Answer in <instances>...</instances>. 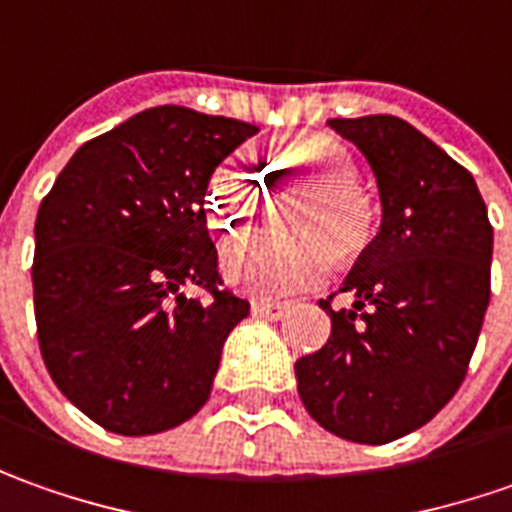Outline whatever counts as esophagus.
Listing matches in <instances>:
<instances>
[{
	"instance_id": "34e87169",
	"label": "esophagus",
	"mask_w": 512,
	"mask_h": 512,
	"mask_svg": "<svg viewBox=\"0 0 512 512\" xmlns=\"http://www.w3.org/2000/svg\"><path fill=\"white\" fill-rule=\"evenodd\" d=\"M286 303H269V300H255L252 303V314L255 317H263V320H280L286 314Z\"/></svg>"
}]
</instances>
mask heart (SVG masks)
I'll use <instances>...</instances> for the list:
<instances>
[{
	"instance_id": "obj_1",
	"label": "heart",
	"mask_w": 512,
	"mask_h": 512,
	"mask_svg": "<svg viewBox=\"0 0 512 512\" xmlns=\"http://www.w3.org/2000/svg\"><path fill=\"white\" fill-rule=\"evenodd\" d=\"M274 175L303 186L309 198L294 215L300 238H243L223 249V274L235 289L274 297L320 283L334 256L354 263L374 243L379 203L357 184L360 167L340 141L326 135H303L274 150ZM263 184L243 155H229L209 184V221L221 232H238L252 221Z\"/></svg>"
}]
</instances>
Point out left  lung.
<instances>
[{"label":"left lung","mask_w":512,"mask_h":512,"mask_svg":"<svg viewBox=\"0 0 512 512\" xmlns=\"http://www.w3.org/2000/svg\"><path fill=\"white\" fill-rule=\"evenodd\" d=\"M377 175L382 223L343 280L351 309L294 365L326 431L385 445L422 428L459 391L490 303L493 226L473 175L397 115L331 118Z\"/></svg>","instance_id":"8db88e82"}]
</instances>
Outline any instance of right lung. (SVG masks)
I'll return each mask as SVG.
<instances>
[{"mask_svg": "<svg viewBox=\"0 0 512 512\" xmlns=\"http://www.w3.org/2000/svg\"><path fill=\"white\" fill-rule=\"evenodd\" d=\"M255 124L152 107L87 141L36 215L42 360L81 414L147 436L201 411L249 303L221 291L203 195ZM201 285L209 301L183 294Z\"/></svg>", "mask_w": 512, "mask_h": 512, "instance_id": "right-lung-1", "label": "right lung"}]
</instances>
